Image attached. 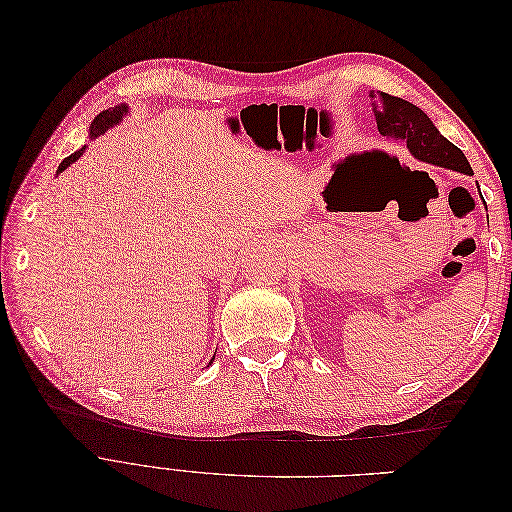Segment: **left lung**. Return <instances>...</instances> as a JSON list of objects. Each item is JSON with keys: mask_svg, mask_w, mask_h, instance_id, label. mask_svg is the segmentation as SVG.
Instances as JSON below:
<instances>
[{"mask_svg": "<svg viewBox=\"0 0 512 512\" xmlns=\"http://www.w3.org/2000/svg\"><path fill=\"white\" fill-rule=\"evenodd\" d=\"M369 96L374 98L371 106H374L376 128L384 138L404 143L416 160L474 175L463 151L446 141L421 108L408 100L384 94V91H378V94L371 91Z\"/></svg>", "mask_w": 512, "mask_h": 512, "instance_id": "8db88e82", "label": "left lung"}]
</instances>
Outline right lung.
Instances as JSON below:
<instances>
[{
	"label": "right lung",
	"mask_w": 512,
	"mask_h": 512,
	"mask_svg": "<svg viewBox=\"0 0 512 512\" xmlns=\"http://www.w3.org/2000/svg\"><path fill=\"white\" fill-rule=\"evenodd\" d=\"M126 113H128V106L126 104H121V106H111L108 108V111H102L94 121H91V126H89V138H98L100 134H104L106 130H111L113 126H117V123L126 117ZM83 151H85V147H81L79 151H74L72 156H68L64 162L59 164V168H57V173H61V170H66L72 162H76L79 160L81 156H83ZM213 361V359H211ZM209 361V363H211Z\"/></svg>",
	"instance_id": "right-lung-1"
}]
</instances>
